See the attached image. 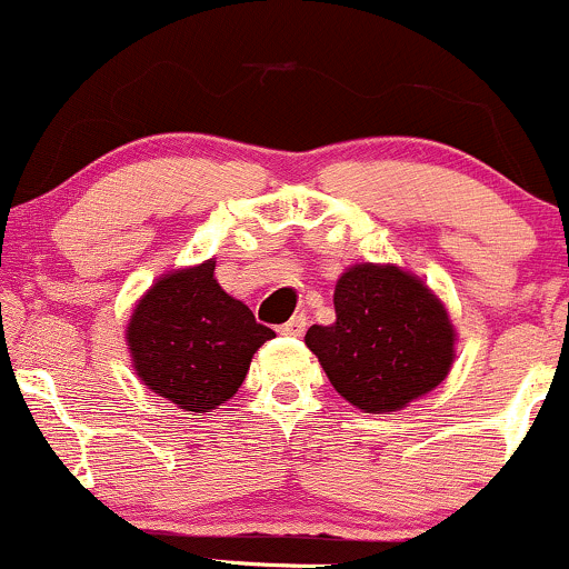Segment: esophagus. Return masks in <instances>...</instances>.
<instances>
[{
    "mask_svg": "<svg viewBox=\"0 0 569 569\" xmlns=\"http://www.w3.org/2000/svg\"><path fill=\"white\" fill-rule=\"evenodd\" d=\"M305 327H308V321H305V316L299 313V316H295V318H289V321H286L283 327H280V335H289V337H302Z\"/></svg>",
    "mask_w": 569,
    "mask_h": 569,
    "instance_id": "34e87169",
    "label": "esophagus"
}]
</instances>
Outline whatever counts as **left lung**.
Wrapping results in <instances>:
<instances>
[{"label": "left lung", "mask_w": 569, "mask_h": 569, "mask_svg": "<svg viewBox=\"0 0 569 569\" xmlns=\"http://www.w3.org/2000/svg\"><path fill=\"white\" fill-rule=\"evenodd\" d=\"M305 346L346 402L397 413L451 372L457 327L418 274L359 261L337 278L335 323L310 327Z\"/></svg>", "instance_id": "1"}]
</instances>
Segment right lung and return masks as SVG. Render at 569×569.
I'll return each instance as SVG.
<instances>
[{
	"label": "right lung",
	"instance_id": "1",
	"mask_svg": "<svg viewBox=\"0 0 569 569\" xmlns=\"http://www.w3.org/2000/svg\"><path fill=\"white\" fill-rule=\"evenodd\" d=\"M123 337L137 378L153 395L189 413H210L237 395L253 353L274 332L221 289L216 259H208L156 278Z\"/></svg>",
	"mask_w": 569,
	"mask_h": 569
}]
</instances>
